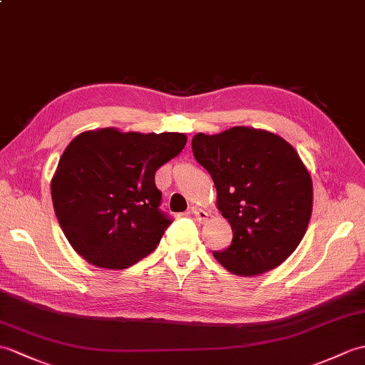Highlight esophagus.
<instances>
[{"mask_svg": "<svg viewBox=\"0 0 365 365\" xmlns=\"http://www.w3.org/2000/svg\"><path fill=\"white\" fill-rule=\"evenodd\" d=\"M190 215H192L194 217H196V221H199V222H205L207 219H208L207 211L202 210V208H197V207H191Z\"/></svg>", "mask_w": 365, "mask_h": 365, "instance_id": "esophagus-1", "label": "esophagus"}]
</instances>
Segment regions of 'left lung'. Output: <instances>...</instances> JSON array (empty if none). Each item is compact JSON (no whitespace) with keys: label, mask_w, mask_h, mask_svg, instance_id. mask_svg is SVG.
Instances as JSON below:
<instances>
[{"label":"left lung","mask_w":365,"mask_h":365,"mask_svg":"<svg viewBox=\"0 0 365 365\" xmlns=\"http://www.w3.org/2000/svg\"><path fill=\"white\" fill-rule=\"evenodd\" d=\"M191 146L233 232L232 244L213 257L244 277L282 264L303 240L312 211L311 175L297 150L272 132L242 125L194 135Z\"/></svg>","instance_id":"obj_1"}]
</instances>
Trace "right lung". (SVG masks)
<instances>
[{"mask_svg": "<svg viewBox=\"0 0 365 365\" xmlns=\"http://www.w3.org/2000/svg\"><path fill=\"white\" fill-rule=\"evenodd\" d=\"M177 132L87 130L68 144L51 180L53 205L71 247L90 264L125 269L160 244L173 221L160 211L155 171L177 157Z\"/></svg>", "mask_w": 365, "mask_h": 365, "instance_id": "right-lung-1", "label": "right lung"}]
</instances>
